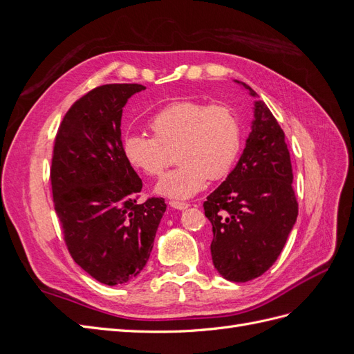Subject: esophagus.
<instances>
[{
    "label": "esophagus",
    "mask_w": 354,
    "mask_h": 354,
    "mask_svg": "<svg viewBox=\"0 0 354 354\" xmlns=\"http://www.w3.org/2000/svg\"><path fill=\"white\" fill-rule=\"evenodd\" d=\"M169 205L176 209H186L189 208L187 202H178V201H169Z\"/></svg>",
    "instance_id": "34e87169"
}]
</instances>
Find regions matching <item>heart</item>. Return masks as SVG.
<instances>
[{
	"mask_svg": "<svg viewBox=\"0 0 354 354\" xmlns=\"http://www.w3.org/2000/svg\"><path fill=\"white\" fill-rule=\"evenodd\" d=\"M153 137L131 134L124 153L134 168L149 177H159L176 152L180 164L156 186L164 196L186 199L205 187L208 178L227 177L239 156L242 130L239 118L223 103L174 102L149 122Z\"/></svg>",
	"mask_w": 354,
	"mask_h": 354,
	"instance_id": "heart-1",
	"label": "heart"
}]
</instances>
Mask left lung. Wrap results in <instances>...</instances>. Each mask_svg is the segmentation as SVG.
I'll list each match as a JSON object with an SVG mask.
<instances>
[{"instance_id": "obj_1", "label": "left lung", "mask_w": 354, "mask_h": 354, "mask_svg": "<svg viewBox=\"0 0 354 354\" xmlns=\"http://www.w3.org/2000/svg\"><path fill=\"white\" fill-rule=\"evenodd\" d=\"M257 97L245 82L236 81ZM285 134L266 103H254L243 152L227 178L203 202L212 224L214 267L232 282H248L277 260L298 216Z\"/></svg>"}]
</instances>
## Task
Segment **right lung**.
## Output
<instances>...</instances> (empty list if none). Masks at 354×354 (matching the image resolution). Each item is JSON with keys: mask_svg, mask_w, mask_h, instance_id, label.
<instances>
[{"mask_svg": "<svg viewBox=\"0 0 354 354\" xmlns=\"http://www.w3.org/2000/svg\"><path fill=\"white\" fill-rule=\"evenodd\" d=\"M140 84H106L75 102L59 127L50 180L69 254L104 285L143 270L167 209L164 198L137 203L143 183L124 153L122 109Z\"/></svg>", "mask_w": 354, "mask_h": 354, "instance_id": "obj_1", "label": "right lung"}]
</instances>
